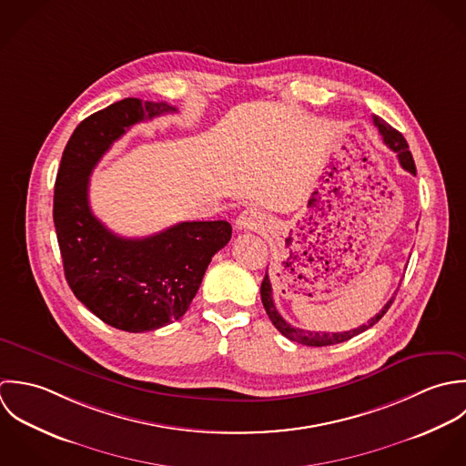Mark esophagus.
Wrapping results in <instances>:
<instances>
[{"label": "esophagus", "instance_id": "obj_1", "mask_svg": "<svg viewBox=\"0 0 466 466\" xmlns=\"http://www.w3.org/2000/svg\"><path fill=\"white\" fill-rule=\"evenodd\" d=\"M267 225H268L267 216L256 208L243 210L236 219V228L239 230H263Z\"/></svg>", "mask_w": 466, "mask_h": 466}]
</instances>
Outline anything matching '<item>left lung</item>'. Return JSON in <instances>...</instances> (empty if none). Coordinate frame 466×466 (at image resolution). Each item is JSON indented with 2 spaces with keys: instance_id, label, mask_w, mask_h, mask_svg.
<instances>
[{
  "instance_id": "8db88e82",
  "label": "left lung",
  "mask_w": 466,
  "mask_h": 466,
  "mask_svg": "<svg viewBox=\"0 0 466 466\" xmlns=\"http://www.w3.org/2000/svg\"><path fill=\"white\" fill-rule=\"evenodd\" d=\"M372 122L374 126L378 127L385 146L389 149H392L396 155H398V160H400V166L409 171L410 175H416V166H414V160H412V155L409 151V146L403 138V135L400 131H396L394 127H390L385 120H381L380 116H372ZM261 300H263V306L267 309V315L270 317L272 324L279 329L280 333L293 340V342H299V344H304V346H313V348H322V346H333V344H340V342H346L360 333H364L366 329H370L371 326H374L383 315L385 311L390 308L394 297L390 300H387V304L381 308L380 313H376L372 317L371 320H368V324H362L359 326L357 329H350V331H340V333H322V331H306V329H300V328H293L291 324H288L282 317H280L276 304H274V299H272V284H270V278H268V272L265 274V279L261 282Z\"/></svg>"
}]
</instances>
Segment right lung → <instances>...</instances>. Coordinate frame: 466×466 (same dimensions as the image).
I'll return each mask as SVG.
<instances>
[{
    "label": "right lung",
    "mask_w": 466,
    "mask_h": 466,
    "mask_svg": "<svg viewBox=\"0 0 466 466\" xmlns=\"http://www.w3.org/2000/svg\"><path fill=\"white\" fill-rule=\"evenodd\" d=\"M177 111L166 102L118 100L85 118L70 137L54 188V223L65 278L102 322L129 333L184 317L205 270L232 236L228 221H182L129 239L107 230L88 201L90 175L131 126Z\"/></svg>",
    "instance_id": "add662e5"
}]
</instances>
